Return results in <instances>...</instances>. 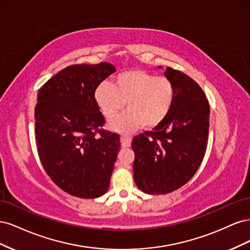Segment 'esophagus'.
I'll use <instances>...</instances> for the list:
<instances>
[{"instance_id": "esophagus-1", "label": "esophagus", "mask_w": 250, "mask_h": 250, "mask_svg": "<svg viewBox=\"0 0 250 250\" xmlns=\"http://www.w3.org/2000/svg\"><path fill=\"white\" fill-rule=\"evenodd\" d=\"M120 140H121V145H122L123 148L130 147V145H131V138L130 137H127V135H122Z\"/></svg>"}]
</instances>
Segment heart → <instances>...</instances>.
<instances>
[{"label":"heart","instance_id":"b5f03b06","mask_svg":"<svg viewBox=\"0 0 250 250\" xmlns=\"http://www.w3.org/2000/svg\"><path fill=\"white\" fill-rule=\"evenodd\" d=\"M175 90L170 79L143 70H129L119 74L113 84L104 81L95 90V100L105 118L112 119L113 130L128 132L142 125L151 129L168 117L174 102Z\"/></svg>","mask_w":250,"mask_h":250}]
</instances>
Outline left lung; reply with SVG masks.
Masks as SVG:
<instances>
[{
	"label": "left lung",
	"instance_id": "left-lung-1",
	"mask_svg": "<svg viewBox=\"0 0 250 250\" xmlns=\"http://www.w3.org/2000/svg\"><path fill=\"white\" fill-rule=\"evenodd\" d=\"M175 96L168 117L152 131L134 137V183L147 194H168L190 180L208 146L209 105L202 88L185 73L167 67Z\"/></svg>",
	"mask_w": 250,
	"mask_h": 250
}]
</instances>
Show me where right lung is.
<instances>
[{
	"label": "right lung",
	"mask_w": 250,
	"mask_h": 250,
	"mask_svg": "<svg viewBox=\"0 0 250 250\" xmlns=\"http://www.w3.org/2000/svg\"><path fill=\"white\" fill-rule=\"evenodd\" d=\"M116 69L111 63L66 66L40 88L35 107L37 152L57 187L79 198L106 193L120 135L102 129L95 90Z\"/></svg>",
	"instance_id": "obj_1"
}]
</instances>
